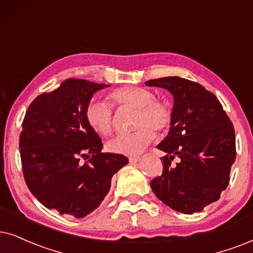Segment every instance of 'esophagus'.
Here are the masks:
<instances>
[{
    "mask_svg": "<svg viewBox=\"0 0 253 253\" xmlns=\"http://www.w3.org/2000/svg\"><path fill=\"white\" fill-rule=\"evenodd\" d=\"M128 160H129V162H132V164H134V162H139L140 156H129Z\"/></svg>",
    "mask_w": 253,
    "mask_h": 253,
    "instance_id": "1",
    "label": "esophagus"
}]
</instances>
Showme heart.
Masks as SVG:
<instances>
[{
	"label": "heart",
	"instance_id": "1",
	"mask_svg": "<svg viewBox=\"0 0 253 253\" xmlns=\"http://www.w3.org/2000/svg\"><path fill=\"white\" fill-rule=\"evenodd\" d=\"M111 100L120 107L135 110L134 132L121 134L107 142L112 153L134 155L142 152L154 139V132H165L170 126L171 112L162 101L154 99L149 89L137 86L118 88L110 95ZM86 119L92 129L103 136L110 135L113 128V108L104 100H92L86 108Z\"/></svg>",
	"mask_w": 253,
	"mask_h": 253
}]
</instances>
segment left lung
Listing matches in <instances>:
<instances>
[{
  "mask_svg": "<svg viewBox=\"0 0 253 253\" xmlns=\"http://www.w3.org/2000/svg\"><path fill=\"white\" fill-rule=\"evenodd\" d=\"M174 98L168 135L158 145L167 155L164 171L150 182L153 193L172 210L191 215L216 202L226 189L236 159L235 129L218 99L202 85L180 77L148 81ZM174 157L179 158L175 166Z\"/></svg>",
  "mask_w": 253,
  "mask_h": 253,
  "instance_id": "8db88e82",
  "label": "left lung"
}]
</instances>
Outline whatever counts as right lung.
<instances>
[{
	"mask_svg": "<svg viewBox=\"0 0 253 253\" xmlns=\"http://www.w3.org/2000/svg\"><path fill=\"white\" fill-rule=\"evenodd\" d=\"M107 86L68 79L38 95L25 113L20 136L24 180L44 207L60 215L82 218L97 209L112 176L128 164L126 156L101 153L103 142L86 119L91 98Z\"/></svg>",
	"mask_w": 253,
	"mask_h": 253,
	"instance_id": "obj_1",
	"label": "right lung"
}]
</instances>
